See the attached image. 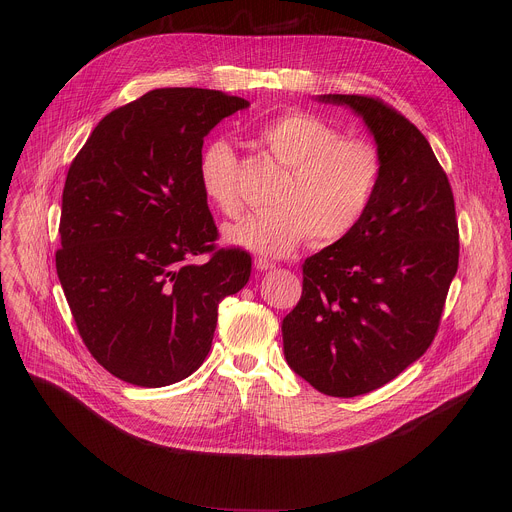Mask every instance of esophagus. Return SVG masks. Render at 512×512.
Instances as JSON below:
<instances>
[{"label":"esophagus","mask_w":512,"mask_h":512,"mask_svg":"<svg viewBox=\"0 0 512 512\" xmlns=\"http://www.w3.org/2000/svg\"><path fill=\"white\" fill-rule=\"evenodd\" d=\"M253 265H255L257 271H271V269H275V263H271V261H267L263 257H257Z\"/></svg>","instance_id":"esophagus-1"}]
</instances>
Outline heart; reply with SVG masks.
<instances>
[{
	"instance_id": "heart-1",
	"label": "heart",
	"mask_w": 512,
	"mask_h": 512,
	"mask_svg": "<svg viewBox=\"0 0 512 512\" xmlns=\"http://www.w3.org/2000/svg\"><path fill=\"white\" fill-rule=\"evenodd\" d=\"M265 152L287 170L273 194L275 208L225 229V241L265 257H285L308 237L332 245L348 237L367 214L383 176L373 143L340 137L322 119L291 111L257 129ZM237 156L227 139H212L198 158L202 194L225 216H239L243 202Z\"/></svg>"
}]
</instances>
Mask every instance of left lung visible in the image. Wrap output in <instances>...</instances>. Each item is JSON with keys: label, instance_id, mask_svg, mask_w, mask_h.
<instances>
[{"label": "left lung", "instance_id": "1", "mask_svg": "<svg viewBox=\"0 0 512 512\" xmlns=\"http://www.w3.org/2000/svg\"><path fill=\"white\" fill-rule=\"evenodd\" d=\"M362 117L383 160L356 229L304 263L298 306L281 324L289 369L332 397L371 393L433 342L458 271L454 194L423 133L362 95H320Z\"/></svg>", "mask_w": 512, "mask_h": 512}]
</instances>
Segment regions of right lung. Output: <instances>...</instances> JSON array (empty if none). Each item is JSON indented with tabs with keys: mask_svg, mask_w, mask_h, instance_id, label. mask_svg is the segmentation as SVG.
<instances>
[{
	"mask_svg": "<svg viewBox=\"0 0 512 512\" xmlns=\"http://www.w3.org/2000/svg\"><path fill=\"white\" fill-rule=\"evenodd\" d=\"M247 107L221 91L156 89L103 117L70 164L56 273L85 346L125 383L190 377L218 304L249 281L247 251L214 249L198 182L204 137Z\"/></svg>",
	"mask_w": 512,
	"mask_h": 512,
	"instance_id": "obj_1",
	"label": "right lung"
}]
</instances>
